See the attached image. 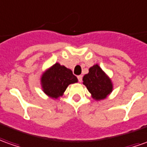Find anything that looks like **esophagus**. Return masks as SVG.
<instances>
[{"mask_svg":"<svg viewBox=\"0 0 147 147\" xmlns=\"http://www.w3.org/2000/svg\"><path fill=\"white\" fill-rule=\"evenodd\" d=\"M78 82H82V76H78Z\"/></svg>","mask_w":147,"mask_h":147,"instance_id":"esophagus-1","label":"esophagus"}]
</instances>
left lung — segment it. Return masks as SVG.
<instances>
[{
  "mask_svg": "<svg viewBox=\"0 0 147 147\" xmlns=\"http://www.w3.org/2000/svg\"><path fill=\"white\" fill-rule=\"evenodd\" d=\"M83 84L97 101L105 99L113 90V84L98 64L89 69V73L83 77Z\"/></svg>",
  "mask_w": 147,
  "mask_h": 147,
  "instance_id": "obj_1",
  "label": "left lung"
}]
</instances>
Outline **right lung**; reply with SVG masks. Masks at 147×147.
<instances>
[{"label": "right lung", "mask_w": 147, "mask_h": 147, "mask_svg": "<svg viewBox=\"0 0 147 147\" xmlns=\"http://www.w3.org/2000/svg\"><path fill=\"white\" fill-rule=\"evenodd\" d=\"M78 82L77 77L73 74L71 69L59 63L43 73L41 84L44 93L52 98H58L62 96L69 85Z\"/></svg>", "instance_id": "add662e5"}]
</instances>
